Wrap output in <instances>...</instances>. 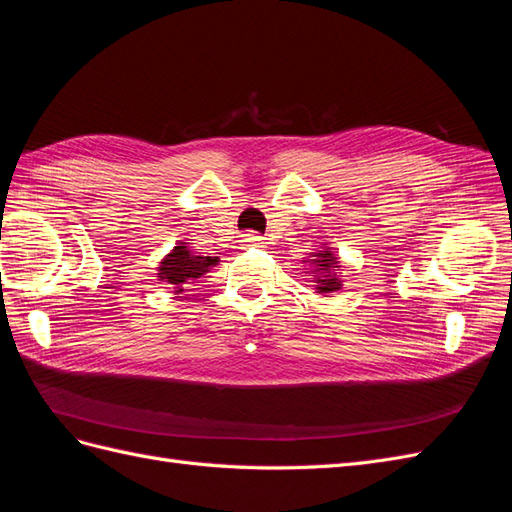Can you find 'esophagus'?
<instances>
[{
  "label": "esophagus",
  "instance_id": "obj_1",
  "mask_svg": "<svg viewBox=\"0 0 512 512\" xmlns=\"http://www.w3.org/2000/svg\"><path fill=\"white\" fill-rule=\"evenodd\" d=\"M243 243H245V245L258 247V245H262V237H258V235H245V237H243Z\"/></svg>",
  "mask_w": 512,
  "mask_h": 512
}]
</instances>
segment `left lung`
I'll use <instances>...</instances> for the list:
<instances>
[{
    "label": "left lung",
    "mask_w": 512,
    "mask_h": 512,
    "mask_svg": "<svg viewBox=\"0 0 512 512\" xmlns=\"http://www.w3.org/2000/svg\"><path fill=\"white\" fill-rule=\"evenodd\" d=\"M303 262H307V265L312 267V273H314L312 280L316 282V292L331 294V292L342 288V280L337 277L339 260L329 250V247H324V250H318V252H312V258H307Z\"/></svg>",
    "instance_id": "1"
}]
</instances>
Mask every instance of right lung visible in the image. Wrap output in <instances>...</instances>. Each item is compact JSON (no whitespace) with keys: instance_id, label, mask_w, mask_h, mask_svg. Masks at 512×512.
<instances>
[{"instance_id":"obj_1","label":"right lung","mask_w":512,"mask_h":512,"mask_svg":"<svg viewBox=\"0 0 512 512\" xmlns=\"http://www.w3.org/2000/svg\"><path fill=\"white\" fill-rule=\"evenodd\" d=\"M218 258L215 256H198L194 254L188 245L179 241L173 250H170L158 267V280L166 282L173 286L175 294L183 290V284H188L190 280H196V277H203L209 273L211 267L218 265Z\"/></svg>"}]
</instances>
